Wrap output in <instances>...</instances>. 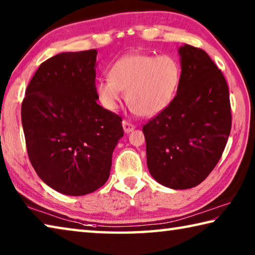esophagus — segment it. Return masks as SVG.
Here are the masks:
<instances>
[{"instance_id": "esophagus-1", "label": "esophagus", "mask_w": 255, "mask_h": 255, "mask_svg": "<svg viewBox=\"0 0 255 255\" xmlns=\"http://www.w3.org/2000/svg\"><path fill=\"white\" fill-rule=\"evenodd\" d=\"M123 128H124V131L125 132L129 133V132H131L133 129H135V126H133L132 124L126 122V120H124V122H123Z\"/></svg>"}]
</instances>
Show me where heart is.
<instances>
[{"mask_svg":"<svg viewBox=\"0 0 255 255\" xmlns=\"http://www.w3.org/2000/svg\"><path fill=\"white\" fill-rule=\"evenodd\" d=\"M108 77L96 85L99 101L107 110H117L122 92H125L133 114L150 118L161 114L174 100L181 81V67L169 55L155 57L128 54L112 64Z\"/></svg>","mask_w":255,"mask_h":255,"instance_id":"heart-1","label":"heart"}]
</instances>
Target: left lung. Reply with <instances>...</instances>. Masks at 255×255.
Masks as SVG:
<instances>
[{"mask_svg": "<svg viewBox=\"0 0 255 255\" xmlns=\"http://www.w3.org/2000/svg\"><path fill=\"white\" fill-rule=\"evenodd\" d=\"M181 81L174 100L143 127L147 167L164 187L200 184L225 149L232 127L228 86L205 50L178 49Z\"/></svg>", "mask_w": 255, "mask_h": 255, "instance_id": "1", "label": "left lung"}]
</instances>
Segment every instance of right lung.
<instances>
[{"label":"right lung","instance_id":"obj_1","mask_svg":"<svg viewBox=\"0 0 255 255\" xmlns=\"http://www.w3.org/2000/svg\"><path fill=\"white\" fill-rule=\"evenodd\" d=\"M97 50L60 53L34 73L21 120L29 159L44 182L84 196L109 179L122 118L98 105Z\"/></svg>","mask_w":255,"mask_h":255}]
</instances>
